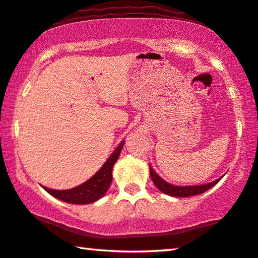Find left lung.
<instances>
[{"mask_svg":"<svg viewBox=\"0 0 258 258\" xmlns=\"http://www.w3.org/2000/svg\"><path fill=\"white\" fill-rule=\"evenodd\" d=\"M150 175H151L153 183L156 184V187L159 189L160 191L166 194V195L174 196V197H189L194 195H200V194H203L210 188H212L213 185L217 184L218 182L221 180L220 177V179H218L213 182H210V183L200 184V185H184V187H181V185L170 184L165 180H162L161 177L152 169L151 166H150Z\"/></svg>","mask_w":258,"mask_h":258,"instance_id":"obj_1","label":"left lung"}]
</instances>
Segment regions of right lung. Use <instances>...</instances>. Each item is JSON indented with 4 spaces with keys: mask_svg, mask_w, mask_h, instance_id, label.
<instances>
[{
    "mask_svg": "<svg viewBox=\"0 0 258 258\" xmlns=\"http://www.w3.org/2000/svg\"><path fill=\"white\" fill-rule=\"evenodd\" d=\"M123 144L124 142L122 141L120 145L115 149V151L112 153V156L102 165V167L91 179L84 183L79 184L78 187L68 190H54L46 187L42 188L53 197L70 204H90L100 200L112 183L113 166L118 159Z\"/></svg>",
    "mask_w": 258,
    "mask_h": 258,
    "instance_id": "obj_1",
    "label": "right lung"
}]
</instances>
